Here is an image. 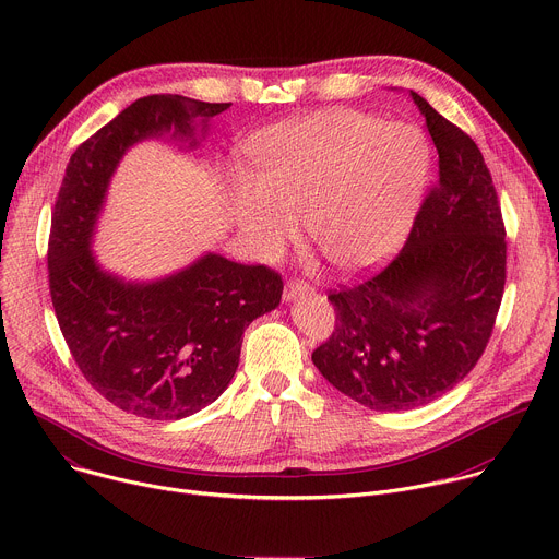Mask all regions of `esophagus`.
Here are the masks:
<instances>
[{"label":"esophagus","instance_id":"esophagus-1","mask_svg":"<svg viewBox=\"0 0 559 559\" xmlns=\"http://www.w3.org/2000/svg\"><path fill=\"white\" fill-rule=\"evenodd\" d=\"M309 292H311L309 283H305L300 278H287V283H285V298H296V296H302Z\"/></svg>","mask_w":559,"mask_h":559}]
</instances>
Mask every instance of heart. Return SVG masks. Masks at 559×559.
<instances>
[{
	"label": "heart",
	"instance_id": "1",
	"mask_svg": "<svg viewBox=\"0 0 559 559\" xmlns=\"http://www.w3.org/2000/svg\"><path fill=\"white\" fill-rule=\"evenodd\" d=\"M252 154L254 181L234 194L252 248L278 254L302 214L309 241L341 272L369 267L403 241L431 170L420 128L352 108L267 128Z\"/></svg>",
	"mask_w": 559,
	"mask_h": 559
}]
</instances>
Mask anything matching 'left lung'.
<instances>
[{
	"instance_id": "left-lung-1",
	"label": "left lung",
	"mask_w": 559,
	"mask_h": 559,
	"mask_svg": "<svg viewBox=\"0 0 559 559\" xmlns=\"http://www.w3.org/2000/svg\"><path fill=\"white\" fill-rule=\"evenodd\" d=\"M440 158L403 250L330 289L336 325L311 354L341 393L376 412L423 407L483 358L507 283V229L475 141L412 93Z\"/></svg>"
}]
</instances>
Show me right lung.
I'll return each mask as SVG.
<instances>
[{
    "label": "right lung",
    "instance_id": "add662e5",
    "mask_svg": "<svg viewBox=\"0 0 559 559\" xmlns=\"http://www.w3.org/2000/svg\"><path fill=\"white\" fill-rule=\"evenodd\" d=\"M229 104L147 95L74 150L52 207L48 285L59 330L91 386L126 414L179 420L214 403L241 358L243 332L281 302L283 278L267 265L207 254L150 285L104 274L91 236L108 179L126 147L175 126L192 136Z\"/></svg>",
    "mask_w": 559,
    "mask_h": 559
}]
</instances>
